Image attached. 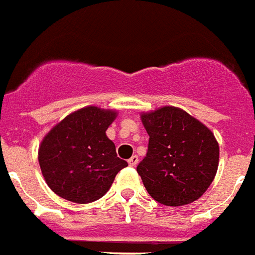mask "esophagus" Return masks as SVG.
Returning a JSON list of instances; mask_svg holds the SVG:
<instances>
[{
  "instance_id": "1",
  "label": "esophagus",
  "mask_w": 255,
  "mask_h": 255,
  "mask_svg": "<svg viewBox=\"0 0 255 255\" xmlns=\"http://www.w3.org/2000/svg\"><path fill=\"white\" fill-rule=\"evenodd\" d=\"M137 162H139V158H137V155H132L131 158H129V159H128V165L135 167V166L137 165Z\"/></svg>"
}]
</instances>
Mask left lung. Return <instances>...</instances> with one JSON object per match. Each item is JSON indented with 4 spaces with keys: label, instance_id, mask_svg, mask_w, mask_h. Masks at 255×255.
Listing matches in <instances>:
<instances>
[{
    "label": "left lung",
    "instance_id": "1",
    "mask_svg": "<svg viewBox=\"0 0 255 255\" xmlns=\"http://www.w3.org/2000/svg\"><path fill=\"white\" fill-rule=\"evenodd\" d=\"M148 150L136 170L152 199L169 207L193 203L212 184L219 143L207 126L177 107L140 113Z\"/></svg>",
    "mask_w": 255,
    "mask_h": 255
}]
</instances>
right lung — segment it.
Listing matches in <instances>:
<instances>
[{
  "label": "right lung",
  "mask_w": 255,
  "mask_h": 255,
  "mask_svg": "<svg viewBox=\"0 0 255 255\" xmlns=\"http://www.w3.org/2000/svg\"><path fill=\"white\" fill-rule=\"evenodd\" d=\"M118 116L115 109L94 105L67 115L43 137L37 159L50 189L77 204L101 199L119 171L128 163L116 155L107 129Z\"/></svg>",
  "instance_id": "obj_1"
}]
</instances>
